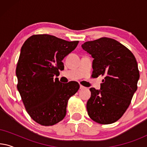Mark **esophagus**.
Segmentation results:
<instances>
[{
	"mask_svg": "<svg viewBox=\"0 0 147 147\" xmlns=\"http://www.w3.org/2000/svg\"><path fill=\"white\" fill-rule=\"evenodd\" d=\"M85 88H86V87H84V86L80 85V89H81V90H84V89H85Z\"/></svg>",
	"mask_w": 147,
	"mask_h": 147,
	"instance_id": "1",
	"label": "esophagus"
}]
</instances>
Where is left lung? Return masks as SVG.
<instances>
[{
    "instance_id": "8db88e82",
    "label": "left lung",
    "mask_w": 147,
    "mask_h": 147,
    "mask_svg": "<svg viewBox=\"0 0 147 147\" xmlns=\"http://www.w3.org/2000/svg\"><path fill=\"white\" fill-rule=\"evenodd\" d=\"M82 47L94 58L93 78L104 77L100 90L90 89L88 115L99 124L114 123L127 110L137 90L140 74L136 58L127 47L111 38L87 41Z\"/></svg>"
}]
</instances>
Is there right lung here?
<instances>
[{
    "instance_id": "right-lung-1",
    "label": "right lung",
    "mask_w": 147,
    "mask_h": 147,
    "mask_svg": "<svg viewBox=\"0 0 147 147\" xmlns=\"http://www.w3.org/2000/svg\"><path fill=\"white\" fill-rule=\"evenodd\" d=\"M78 43L43 34L31 36L22 46L16 68L17 89L27 113L41 125L52 126L63 120L68 100L79 90L78 82L61 84L53 78Z\"/></svg>"
}]
</instances>
